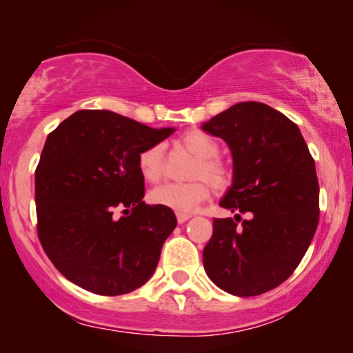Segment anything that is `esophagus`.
Masks as SVG:
<instances>
[{
  "mask_svg": "<svg viewBox=\"0 0 353 353\" xmlns=\"http://www.w3.org/2000/svg\"><path fill=\"white\" fill-rule=\"evenodd\" d=\"M191 214H185V212H176V220L178 223H185V221H188L191 219Z\"/></svg>",
  "mask_w": 353,
  "mask_h": 353,
  "instance_id": "34e87169",
  "label": "esophagus"
}]
</instances>
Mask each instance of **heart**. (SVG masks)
I'll return each mask as SVG.
<instances>
[{"instance_id":"b5f03b06","label":"heart","mask_w":353,"mask_h":353,"mask_svg":"<svg viewBox=\"0 0 353 353\" xmlns=\"http://www.w3.org/2000/svg\"><path fill=\"white\" fill-rule=\"evenodd\" d=\"M180 141L188 151L199 157L191 172V176L196 180L190 183H165L152 190L149 199L152 204L176 212H191L209 197V183L216 191L225 190L230 185V172L225 163L216 159L220 151L219 144L207 133L201 130H190L183 134ZM138 167L148 181L156 183L161 180L165 172L162 144H152L144 149L138 157Z\"/></svg>"}]
</instances>
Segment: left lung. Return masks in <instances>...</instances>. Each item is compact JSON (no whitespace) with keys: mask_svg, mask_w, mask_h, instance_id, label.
I'll use <instances>...</instances> for the list:
<instances>
[{"mask_svg":"<svg viewBox=\"0 0 353 353\" xmlns=\"http://www.w3.org/2000/svg\"><path fill=\"white\" fill-rule=\"evenodd\" d=\"M202 130L225 139L233 154V185L220 205L250 213L239 227L214 219L202 260L207 276L238 297L268 292L294 273L320 215V186L301 130L263 103L231 105Z\"/></svg>","mask_w":353,"mask_h":353,"instance_id":"1","label":"left lung"}]
</instances>
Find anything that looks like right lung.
<instances>
[{"mask_svg": "<svg viewBox=\"0 0 353 353\" xmlns=\"http://www.w3.org/2000/svg\"><path fill=\"white\" fill-rule=\"evenodd\" d=\"M173 132L110 110H77L48 134L35 170L38 239L69 281L120 296L156 272L176 216L143 201L138 157Z\"/></svg>", "mask_w": 353, "mask_h": 353, "instance_id": "1", "label": "right lung"}]
</instances>
